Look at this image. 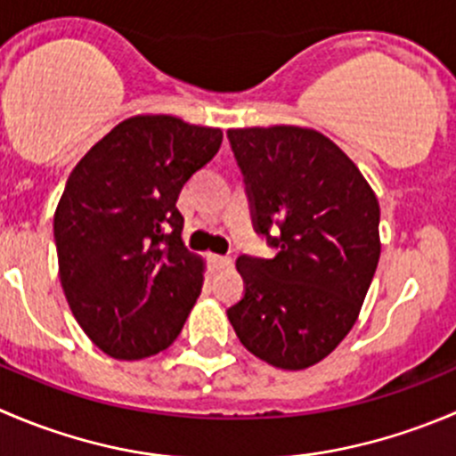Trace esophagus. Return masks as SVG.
Returning a JSON list of instances; mask_svg holds the SVG:
<instances>
[{
  "label": "esophagus",
  "mask_w": 456,
  "mask_h": 456,
  "mask_svg": "<svg viewBox=\"0 0 456 456\" xmlns=\"http://www.w3.org/2000/svg\"><path fill=\"white\" fill-rule=\"evenodd\" d=\"M209 265H211V269H216V272H218V269L229 267V265H232V258H229V256L209 254Z\"/></svg>",
  "instance_id": "obj_1"
}]
</instances>
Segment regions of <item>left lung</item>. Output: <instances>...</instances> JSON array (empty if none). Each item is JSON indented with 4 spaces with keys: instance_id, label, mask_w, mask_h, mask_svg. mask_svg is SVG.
<instances>
[{
    "instance_id": "1",
    "label": "left lung",
    "mask_w": 456,
    "mask_h": 456,
    "mask_svg": "<svg viewBox=\"0 0 456 456\" xmlns=\"http://www.w3.org/2000/svg\"><path fill=\"white\" fill-rule=\"evenodd\" d=\"M256 233L273 258L238 256L227 309L242 346L281 370L325 359L356 322L377 272L379 200L330 138L300 126L229 129Z\"/></svg>"
}]
</instances>
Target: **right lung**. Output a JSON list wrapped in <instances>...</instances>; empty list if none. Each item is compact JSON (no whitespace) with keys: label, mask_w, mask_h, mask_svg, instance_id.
Returning <instances> with one entry per match:
<instances>
[{"label":"right lung","mask_w":456,"mask_h":456,"mask_svg":"<svg viewBox=\"0 0 456 456\" xmlns=\"http://www.w3.org/2000/svg\"><path fill=\"white\" fill-rule=\"evenodd\" d=\"M223 131L135 116L104 135L66 180L53 233L75 321L104 354L135 361L178 338L202 289L183 242L180 191Z\"/></svg>","instance_id":"add662e5"}]
</instances>
